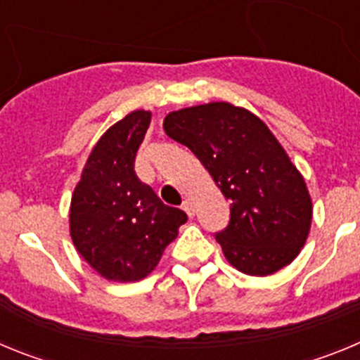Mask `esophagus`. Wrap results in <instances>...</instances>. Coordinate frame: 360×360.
Wrapping results in <instances>:
<instances>
[{"mask_svg":"<svg viewBox=\"0 0 360 360\" xmlns=\"http://www.w3.org/2000/svg\"><path fill=\"white\" fill-rule=\"evenodd\" d=\"M182 209H184V211L187 212V216H189V218H193V216H195V203L191 202L189 198H187V200H184V203H182Z\"/></svg>","mask_w":360,"mask_h":360,"instance_id":"esophagus-1","label":"esophagus"}]
</instances>
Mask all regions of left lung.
Returning <instances> with one entry per match:
<instances>
[{
	"instance_id": "8db88e82",
	"label": "left lung",
	"mask_w": 360,
	"mask_h": 360,
	"mask_svg": "<svg viewBox=\"0 0 360 360\" xmlns=\"http://www.w3.org/2000/svg\"><path fill=\"white\" fill-rule=\"evenodd\" d=\"M164 131L187 146L231 202V219L214 236L232 266L270 276L290 265L311 225L301 173L266 124L245 108L209 103L171 111Z\"/></svg>"
}]
</instances>
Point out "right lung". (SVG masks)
<instances>
[{
    "label": "right lung",
    "instance_id": "add662e5",
    "mask_svg": "<svg viewBox=\"0 0 360 360\" xmlns=\"http://www.w3.org/2000/svg\"><path fill=\"white\" fill-rule=\"evenodd\" d=\"M151 122L136 110L104 133L70 203V236L84 262L110 281L144 279L178 236L187 214L139 180L135 157Z\"/></svg>",
    "mask_w": 360,
    "mask_h": 360
}]
</instances>
